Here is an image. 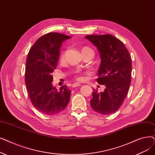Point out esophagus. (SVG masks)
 Wrapping results in <instances>:
<instances>
[{
	"label": "esophagus",
	"instance_id": "34e87169",
	"mask_svg": "<svg viewBox=\"0 0 155 155\" xmlns=\"http://www.w3.org/2000/svg\"><path fill=\"white\" fill-rule=\"evenodd\" d=\"M81 86V84L80 83H74L72 85L73 87H79Z\"/></svg>",
	"mask_w": 155,
	"mask_h": 155
}]
</instances>
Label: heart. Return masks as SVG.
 <instances>
[{"label": "heart", "mask_w": 155, "mask_h": 155, "mask_svg": "<svg viewBox=\"0 0 155 155\" xmlns=\"http://www.w3.org/2000/svg\"><path fill=\"white\" fill-rule=\"evenodd\" d=\"M92 51V50H91V49H90L89 48H87V47H84L82 49V53L85 52V51ZM63 56H64V54L63 53L62 55H61V59L63 58ZM76 78L78 80H82L84 78V76H83L82 73H78V74L76 76Z\"/></svg>", "instance_id": "heart-1"}]
</instances>
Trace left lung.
Segmentation results:
<instances>
[{"instance_id": "8db88e82", "label": "left lung", "mask_w": 155, "mask_h": 155, "mask_svg": "<svg viewBox=\"0 0 155 155\" xmlns=\"http://www.w3.org/2000/svg\"><path fill=\"white\" fill-rule=\"evenodd\" d=\"M85 38L99 52L101 62L97 82L105 86L100 93L93 90L91 107L102 115H109L120 107L128 92L131 79V56L124 43L111 35Z\"/></svg>"}]
</instances>
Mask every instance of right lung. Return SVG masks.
Here are the masks:
<instances>
[{"label":"right lung","mask_w":155,"mask_h":155,"mask_svg":"<svg viewBox=\"0 0 155 155\" xmlns=\"http://www.w3.org/2000/svg\"><path fill=\"white\" fill-rule=\"evenodd\" d=\"M71 37L58 32H50L32 46L26 63L25 83L33 106L45 115L62 112L70 101L71 91L67 85L58 90L53 85L52 73L56 68L64 41Z\"/></svg>","instance_id":"1"}]
</instances>
